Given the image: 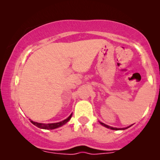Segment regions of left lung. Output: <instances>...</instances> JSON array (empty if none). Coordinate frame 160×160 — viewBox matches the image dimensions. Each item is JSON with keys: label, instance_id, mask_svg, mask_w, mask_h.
Masks as SVG:
<instances>
[{"label": "left lung", "instance_id": "1", "mask_svg": "<svg viewBox=\"0 0 160 160\" xmlns=\"http://www.w3.org/2000/svg\"><path fill=\"white\" fill-rule=\"evenodd\" d=\"M101 124L102 125V126H105V127H107V128H111V129H113V130H120V129H126V128H128V127H127V128H113V127H111V126H108V125H105L104 123H103V122H100ZM129 126V127H130Z\"/></svg>", "mask_w": 160, "mask_h": 160}]
</instances>
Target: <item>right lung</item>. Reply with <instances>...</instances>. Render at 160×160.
Returning a JSON list of instances; mask_svg holds the SVG:
<instances>
[{"label":"right lung","mask_w":160,"mask_h":160,"mask_svg":"<svg viewBox=\"0 0 160 160\" xmlns=\"http://www.w3.org/2000/svg\"><path fill=\"white\" fill-rule=\"evenodd\" d=\"M71 116H72V113H71V114L70 115L67 119H65V120L61 121V122H56V123H48V124L39 123V122H34V121H32L31 120H31V122H32V123H33L34 126H36L37 127H38V128H43V129H54V128H58V127H60V126L65 125L66 122H68V121L70 120V119L71 118Z\"/></svg>","instance_id":"right-lung-1"}]
</instances>
